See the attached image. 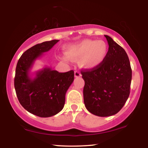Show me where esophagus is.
<instances>
[{
    "label": "esophagus",
    "instance_id": "obj_1",
    "mask_svg": "<svg viewBox=\"0 0 148 148\" xmlns=\"http://www.w3.org/2000/svg\"><path fill=\"white\" fill-rule=\"evenodd\" d=\"M74 76H75V77H80L82 76L81 75V73H80V72H79V71H75L74 72Z\"/></svg>",
    "mask_w": 148,
    "mask_h": 148
}]
</instances>
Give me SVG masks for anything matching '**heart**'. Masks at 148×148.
<instances>
[{"label":"heart","mask_w":148,"mask_h":148,"mask_svg":"<svg viewBox=\"0 0 148 148\" xmlns=\"http://www.w3.org/2000/svg\"><path fill=\"white\" fill-rule=\"evenodd\" d=\"M108 48L106 42L96 40H84L67 47L66 53L69 58L78 61L81 66L85 69L96 68L102 64L107 56ZM65 61H68L64 57Z\"/></svg>","instance_id":"obj_1"}]
</instances>
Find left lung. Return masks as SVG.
<instances>
[{
  "mask_svg": "<svg viewBox=\"0 0 148 148\" xmlns=\"http://www.w3.org/2000/svg\"><path fill=\"white\" fill-rule=\"evenodd\" d=\"M109 45L107 56L96 68L82 70L84 101L87 110L100 117L120 111L128 99L132 79L131 64L125 49L104 35Z\"/></svg>",
  "mask_w": 148,
  "mask_h": 148,
  "instance_id": "left-lung-1",
  "label": "left lung"
}]
</instances>
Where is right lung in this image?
<instances>
[{
  "mask_svg": "<svg viewBox=\"0 0 148 148\" xmlns=\"http://www.w3.org/2000/svg\"><path fill=\"white\" fill-rule=\"evenodd\" d=\"M59 40L44 42L27 49L17 62L14 87L20 104L35 116L48 117L61 112L65 103V95L72 84L74 72H59L46 67L29 76L35 60L48 51Z\"/></svg>",
  "mask_w": 148,
  "mask_h": 148,
  "instance_id": "add662e5",
  "label": "right lung"
}]
</instances>
